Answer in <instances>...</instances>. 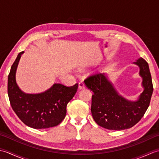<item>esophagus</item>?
I'll return each mask as SVG.
<instances>
[{
	"label": "esophagus",
	"mask_w": 159,
	"mask_h": 159,
	"mask_svg": "<svg viewBox=\"0 0 159 159\" xmlns=\"http://www.w3.org/2000/svg\"><path fill=\"white\" fill-rule=\"evenodd\" d=\"M79 89H82L85 88V84L83 83V82L80 81L79 83Z\"/></svg>",
	"instance_id": "1"
}]
</instances>
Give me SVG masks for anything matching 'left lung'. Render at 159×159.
<instances>
[{
    "mask_svg": "<svg viewBox=\"0 0 159 159\" xmlns=\"http://www.w3.org/2000/svg\"><path fill=\"white\" fill-rule=\"evenodd\" d=\"M133 63L139 67L143 88L135 101L121 96L107 74H95L85 80L86 87L93 92L91 111L99 126L109 130L128 129L139 122L149 107L153 85L148 63L143 58Z\"/></svg>",
    "mask_w": 159,
    "mask_h": 159,
    "instance_id": "obj_1",
    "label": "left lung"
}]
</instances>
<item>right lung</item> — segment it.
Segmentation results:
<instances>
[{"instance_id": "right-lung-1", "label": "right lung", "mask_w": 159, "mask_h": 159, "mask_svg": "<svg viewBox=\"0 0 159 159\" xmlns=\"http://www.w3.org/2000/svg\"><path fill=\"white\" fill-rule=\"evenodd\" d=\"M24 52H20L17 56L8 76L7 92L11 106L26 126L35 129L56 126L65 118L67 104L75 95L78 84L66 87L55 83L50 88L39 93L22 92L16 83V74Z\"/></svg>"}]
</instances>
